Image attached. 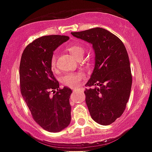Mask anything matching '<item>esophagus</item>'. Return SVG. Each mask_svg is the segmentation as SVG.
I'll return each instance as SVG.
<instances>
[{"mask_svg": "<svg viewBox=\"0 0 152 152\" xmlns=\"http://www.w3.org/2000/svg\"><path fill=\"white\" fill-rule=\"evenodd\" d=\"M76 90H78L77 89H73V92H75V91H76Z\"/></svg>", "mask_w": 152, "mask_h": 152, "instance_id": "esophagus-1", "label": "esophagus"}]
</instances>
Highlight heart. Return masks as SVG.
I'll list each match as a JSON object with an SVG mask.
<instances>
[{
  "label": "heart",
  "mask_w": 152,
  "mask_h": 152,
  "mask_svg": "<svg viewBox=\"0 0 152 152\" xmlns=\"http://www.w3.org/2000/svg\"><path fill=\"white\" fill-rule=\"evenodd\" d=\"M68 50L70 54L77 59L78 58L82 57L85 51V47L79 44H75L68 48ZM56 55H53L51 58V67L54 68L56 65ZM84 78L83 73H70L65 74L62 78V83L64 85L69 87H76L79 85L82 79Z\"/></svg>",
  "instance_id": "1"
}]
</instances>
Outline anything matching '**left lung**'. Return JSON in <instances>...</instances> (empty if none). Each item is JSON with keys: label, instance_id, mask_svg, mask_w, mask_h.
I'll return each instance as SVG.
<instances>
[{"label": "left lung", "instance_id": "1", "mask_svg": "<svg viewBox=\"0 0 152 152\" xmlns=\"http://www.w3.org/2000/svg\"><path fill=\"white\" fill-rule=\"evenodd\" d=\"M71 34L91 44L94 50V69L85 85V102L96 123L110 125L123 114L131 92L132 79L126 49L118 37L104 28Z\"/></svg>", "mask_w": 152, "mask_h": 152}]
</instances>
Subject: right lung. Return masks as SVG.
<instances>
[{
  "label": "right lung",
  "instance_id": "add662e5",
  "mask_svg": "<svg viewBox=\"0 0 152 152\" xmlns=\"http://www.w3.org/2000/svg\"><path fill=\"white\" fill-rule=\"evenodd\" d=\"M68 39L61 35L37 38L23 50L20 64L23 98L35 121L50 132L62 131L71 121L72 90L67 87L59 89L51 70L53 51ZM51 91L55 94L50 95Z\"/></svg>",
  "mask_w": 152,
  "mask_h": 152
}]
</instances>
